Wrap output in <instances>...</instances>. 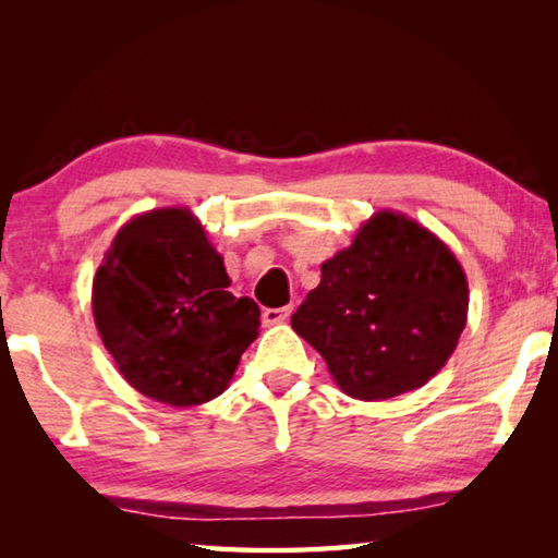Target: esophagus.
I'll return each instance as SVG.
<instances>
[{"mask_svg":"<svg viewBox=\"0 0 558 558\" xmlns=\"http://www.w3.org/2000/svg\"><path fill=\"white\" fill-rule=\"evenodd\" d=\"M292 315V305L286 307H268L263 310V325H280Z\"/></svg>","mask_w":558,"mask_h":558,"instance_id":"esophagus-1","label":"esophagus"}]
</instances>
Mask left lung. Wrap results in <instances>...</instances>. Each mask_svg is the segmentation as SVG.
Masks as SVG:
<instances>
[{
    "instance_id": "obj_1",
    "label": "left lung",
    "mask_w": 558,
    "mask_h": 558,
    "mask_svg": "<svg viewBox=\"0 0 558 558\" xmlns=\"http://www.w3.org/2000/svg\"><path fill=\"white\" fill-rule=\"evenodd\" d=\"M468 323V280L426 226L376 211L323 263L290 325L352 399H391L433 379Z\"/></svg>"
}]
</instances>
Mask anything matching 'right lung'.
<instances>
[{
  "label": "right lung",
  "instance_id": "1",
  "mask_svg": "<svg viewBox=\"0 0 558 558\" xmlns=\"http://www.w3.org/2000/svg\"><path fill=\"white\" fill-rule=\"evenodd\" d=\"M229 286L189 209H155L122 226L93 278V317L132 389L179 409L223 393L260 327L256 302Z\"/></svg>",
  "mask_w": 558,
  "mask_h": 558
}]
</instances>
